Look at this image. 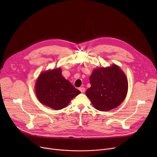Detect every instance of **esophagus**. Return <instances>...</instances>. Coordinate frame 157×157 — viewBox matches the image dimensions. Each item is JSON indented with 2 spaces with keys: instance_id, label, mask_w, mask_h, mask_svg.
Here are the masks:
<instances>
[{
  "instance_id": "34e87169",
  "label": "esophagus",
  "mask_w": 157,
  "mask_h": 157,
  "mask_svg": "<svg viewBox=\"0 0 157 157\" xmlns=\"http://www.w3.org/2000/svg\"><path fill=\"white\" fill-rule=\"evenodd\" d=\"M79 90H80L81 92H84L85 91V88L84 87H81L79 88Z\"/></svg>"
}]
</instances>
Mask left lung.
I'll return each instance as SVG.
<instances>
[{
  "label": "left lung",
  "mask_w": 157,
  "mask_h": 157,
  "mask_svg": "<svg viewBox=\"0 0 157 157\" xmlns=\"http://www.w3.org/2000/svg\"><path fill=\"white\" fill-rule=\"evenodd\" d=\"M91 87L86 95L94 108L106 111L117 108L124 101L128 91V81L123 72L116 65L95 69L90 77Z\"/></svg>",
  "instance_id": "obj_1"
}]
</instances>
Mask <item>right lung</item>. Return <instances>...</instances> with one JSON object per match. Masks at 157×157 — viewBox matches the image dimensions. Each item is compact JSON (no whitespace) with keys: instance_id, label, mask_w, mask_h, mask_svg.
Listing matches in <instances>:
<instances>
[{"instance_id":"obj_1","label":"right lung","mask_w":157,"mask_h":157,"mask_svg":"<svg viewBox=\"0 0 157 157\" xmlns=\"http://www.w3.org/2000/svg\"><path fill=\"white\" fill-rule=\"evenodd\" d=\"M36 92L41 103L55 110L65 108L73 97L81 93L62 76L59 68L40 74L36 81Z\"/></svg>"}]
</instances>
